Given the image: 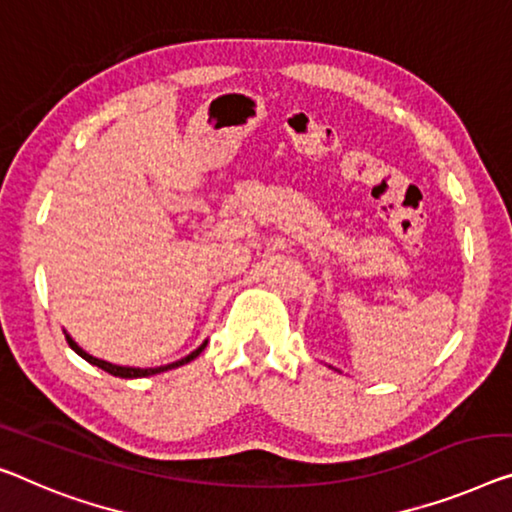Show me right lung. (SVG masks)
I'll return each instance as SVG.
<instances>
[{"mask_svg": "<svg viewBox=\"0 0 512 512\" xmlns=\"http://www.w3.org/2000/svg\"><path fill=\"white\" fill-rule=\"evenodd\" d=\"M66 342H68V347H71L75 354L85 358L87 363L96 365V368H101L105 372H110V375L121 377V379H140V377H151V375H158V372H167V370H172V368H179V365H183V363H190V361H193V358H197V356L204 352V347H207L209 340H204L202 345L195 349V352H190L188 356H183L181 361H174V363H167V365H158V368H128V365H114V363H108V361H101V358L87 354L85 349H82L78 342H75L68 333H66Z\"/></svg>", "mask_w": 512, "mask_h": 512, "instance_id": "obj_1", "label": "right lung"}]
</instances>
